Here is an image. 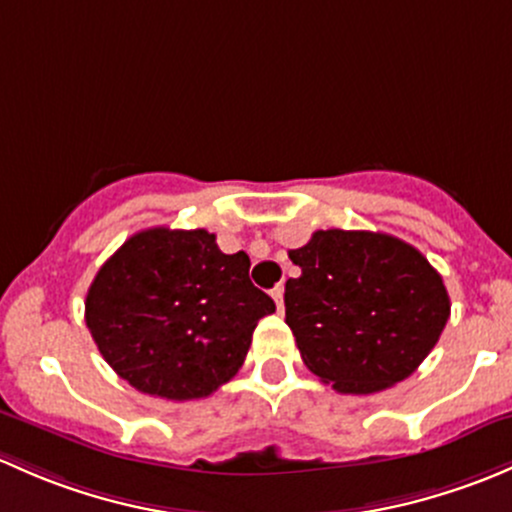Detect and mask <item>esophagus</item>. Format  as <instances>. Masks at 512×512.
Here are the masks:
<instances>
[{
  "instance_id": "esophagus-1",
  "label": "esophagus",
  "mask_w": 512,
  "mask_h": 512,
  "mask_svg": "<svg viewBox=\"0 0 512 512\" xmlns=\"http://www.w3.org/2000/svg\"><path fill=\"white\" fill-rule=\"evenodd\" d=\"M283 293H286V288H283V286H276L271 291L273 300H276V305H278V310H283Z\"/></svg>"
}]
</instances>
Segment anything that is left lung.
<instances>
[{"label":"left lung","instance_id":"left-lung-1","mask_svg":"<svg viewBox=\"0 0 512 512\" xmlns=\"http://www.w3.org/2000/svg\"><path fill=\"white\" fill-rule=\"evenodd\" d=\"M286 323L305 367L342 394L402 382L434 350L451 300L439 271L407 241L374 231H315L288 251Z\"/></svg>","mask_w":512,"mask_h":512}]
</instances>
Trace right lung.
<instances>
[{
  "mask_svg": "<svg viewBox=\"0 0 512 512\" xmlns=\"http://www.w3.org/2000/svg\"><path fill=\"white\" fill-rule=\"evenodd\" d=\"M249 266L244 251L224 254L204 229L138 231L88 288L86 325L100 355L150 397H209L239 372L258 320L276 310Z\"/></svg>",
  "mask_w": 512,
  "mask_h": 512,
  "instance_id": "right-lung-1",
  "label": "right lung"
}]
</instances>
